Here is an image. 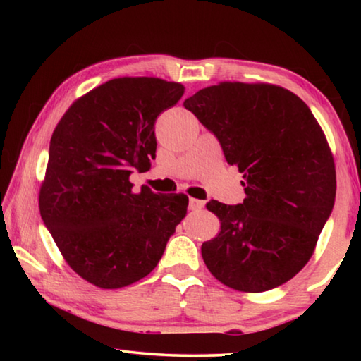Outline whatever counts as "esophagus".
I'll return each instance as SVG.
<instances>
[{
    "mask_svg": "<svg viewBox=\"0 0 361 361\" xmlns=\"http://www.w3.org/2000/svg\"><path fill=\"white\" fill-rule=\"evenodd\" d=\"M204 205H205L204 200H199V199H194V197L189 199V209H191V210H200V209H204Z\"/></svg>",
    "mask_w": 361,
    "mask_h": 361,
    "instance_id": "esophagus-1",
    "label": "esophagus"
}]
</instances>
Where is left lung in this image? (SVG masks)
Listing matches in <instances>:
<instances>
[{
	"label": "left lung",
	"instance_id": "1",
	"mask_svg": "<svg viewBox=\"0 0 361 361\" xmlns=\"http://www.w3.org/2000/svg\"><path fill=\"white\" fill-rule=\"evenodd\" d=\"M243 173V204L212 200L215 239L202 243L212 276L229 288L261 293L307 264L334 205L336 170L325 133L309 106L267 82L224 81L185 100Z\"/></svg>",
	"mask_w": 361,
	"mask_h": 361
}]
</instances>
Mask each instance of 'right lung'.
<instances>
[{
	"instance_id": "obj_1",
	"label": "right lung",
	"mask_w": 361,
	"mask_h": 361,
	"mask_svg": "<svg viewBox=\"0 0 361 361\" xmlns=\"http://www.w3.org/2000/svg\"><path fill=\"white\" fill-rule=\"evenodd\" d=\"M183 94L161 78H116L73 102L52 133L42 221L68 266L99 288L148 276L186 215L188 195L135 192L129 180L151 167L157 116Z\"/></svg>"
}]
</instances>
